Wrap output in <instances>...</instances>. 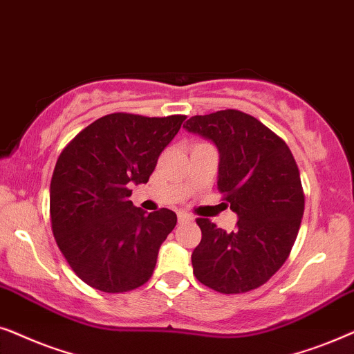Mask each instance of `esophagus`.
<instances>
[{
	"label": "esophagus",
	"mask_w": 354,
	"mask_h": 354,
	"mask_svg": "<svg viewBox=\"0 0 354 354\" xmlns=\"http://www.w3.org/2000/svg\"><path fill=\"white\" fill-rule=\"evenodd\" d=\"M178 221H180V223H186V221H192V215L186 214V212H178Z\"/></svg>",
	"instance_id": "obj_1"
}]
</instances>
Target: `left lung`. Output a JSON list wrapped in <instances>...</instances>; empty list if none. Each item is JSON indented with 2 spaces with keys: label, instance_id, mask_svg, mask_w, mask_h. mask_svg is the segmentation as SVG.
<instances>
[{
  "label": "left lung",
  "instance_id": "1",
  "mask_svg": "<svg viewBox=\"0 0 354 354\" xmlns=\"http://www.w3.org/2000/svg\"><path fill=\"white\" fill-rule=\"evenodd\" d=\"M185 128L216 145V186L238 215L230 233L209 218L196 220L202 232L191 257L196 279L225 295L256 290L283 266L299 232L304 192L293 153L239 110L192 116Z\"/></svg>",
  "mask_w": 354,
  "mask_h": 354
}]
</instances>
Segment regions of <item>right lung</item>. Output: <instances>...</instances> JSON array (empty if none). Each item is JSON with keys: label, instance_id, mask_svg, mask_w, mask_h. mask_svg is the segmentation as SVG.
<instances>
[{"label": "right lung", "instance_id": "1", "mask_svg": "<svg viewBox=\"0 0 354 354\" xmlns=\"http://www.w3.org/2000/svg\"><path fill=\"white\" fill-rule=\"evenodd\" d=\"M185 120L111 113L61 152L50 185L51 230L71 268L92 288L124 293L152 277L176 214L138 209L129 187L149 181Z\"/></svg>", "mask_w": 354, "mask_h": 354}]
</instances>
